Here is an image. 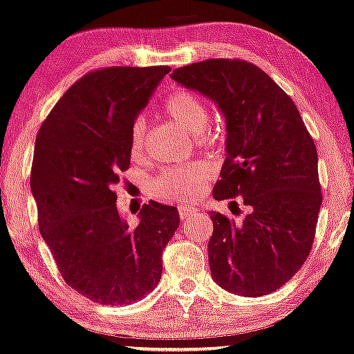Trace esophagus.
<instances>
[{
  "instance_id": "1",
  "label": "esophagus",
  "mask_w": 354,
  "mask_h": 354,
  "mask_svg": "<svg viewBox=\"0 0 354 354\" xmlns=\"http://www.w3.org/2000/svg\"><path fill=\"white\" fill-rule=\"evenodd\" d=\"M198 210L195 207H187V205H180L178 207V216H180L182 221H185L187 218H190L192 215H195Z\"/></svg>"
}]
</instances>
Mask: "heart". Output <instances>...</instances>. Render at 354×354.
Returning <instances> with one entry per match:
<instances>
[{
    "instance_id": "heart-1",
    "label": "heart",
    "mask_w": 354,
    "mask_h": 354,
    "mask_svg": "<svg viewBox=\"0 0 354 354\" xmlns=\"http://www.w3.org/2000/svg\"><path fill=\"white\" fill-rule=\"evenodd\" d=\"M164 111L182 128L197 134L205 129L208 121V111L197 95L187 90H177L167 98ZM146 139V121L138 118L129 133V149L133 156L141 154ZM210 176V169L205 164H182L177 167L165 169L152 182V195L160 200L184 202L198 195Z\"/></svg>"
}]
</instances>
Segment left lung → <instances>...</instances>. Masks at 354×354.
I'll return each mask as SVG.
<instances>
[{
	"mask_svg": "<svg viewBox=\"0 0 354 354\" xmlns=\"http://www.w3.org/2000/svg\"><path fill=\"white\" fill-rule=\"evenodd\" d=\"M170 78L212 100L225 116L226 159L213 197H239L250 207L241 223L210 212L213 281L243 297L270 294L312 250L322 205L313 139L289 95L250 62L203 60Z\"/></svg>",
	"mask_w": 354,
	"mask_h": 354,
	"instance_id": "left-lung-1",
	"label": "left lung"
}]
</instances>
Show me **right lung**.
<instances>
[{
	"label": "right lung",
	"instance_id": "obj_1",
	"mask_svg": "<svg viewBox=\"0 0 354 354\" xmlns=\"http://www.w3.org/2000/svg\"><path fill=\"white\" fill-rule=\"evenodd\" d=\"M169 72L162 65L86 73L57 102L36 138L30 192L44 241L64 281L108 307L156 289L162 251L180 225L176 207L151 200L129 226L115 194L131 162L133 123Z\"/></svg>",
	"mask_w": 354,
	"mask_h": 354
}]
</instances>
